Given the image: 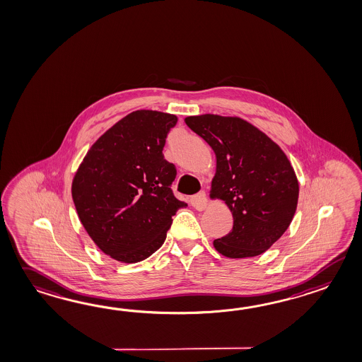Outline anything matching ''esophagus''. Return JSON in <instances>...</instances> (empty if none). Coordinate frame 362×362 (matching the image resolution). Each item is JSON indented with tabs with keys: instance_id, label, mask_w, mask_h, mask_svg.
<instances>
[{
	"instance_id": "1",
	"label": "esophagus",
	"mask_w": 362,
	"mask_h": 362,
	"mask_svg": "<svg viewBox=\"0 0 362 362\" xmlns=\"http://www.w3.org/2000/svg\"><path fill=\"white\" fill-rule=\"evenodd\" d=\"M191 204H192L193 208H196L197 210H204L208 206V197H206V193L204 191L194 194L192 199H191Z\"/></svg>"
}]
</instances>
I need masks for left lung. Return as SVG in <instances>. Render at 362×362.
Listing matches in <instances>:
<instances>
[{
	"mask_svg": "<svg viewBox=\"0 0 362 362\" xmlns=\"http://www.w3.org/2000/svg\"><path fill=\"white\" fill-rule=\"evenodd\" d=\"M185 122L216 153L210 199L225 201L233 213V230L213 241L214 248L228 258L262 255L286 233L298 208V177L286 153L239 117L202 114Z\"/></svg>",
	"mask_w": 362,
	"mask_h": 362,
	"instance_id": "obj_1",
	"label": "left lung"
}]
</instances>
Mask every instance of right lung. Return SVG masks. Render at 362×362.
Listing matches in <instances>:
<instances>
[{"mask_svg":"<svg viewBox=\"0 0 362 362\" xmlns=\"http://www.w3.org/2000/svg\"><path fill=\"white\" fill-rule=\"evenodd\" d=\"M177 117L136 110L104 132L89 148L71 185L81 225L112 259L135 264L166 239L179 208L170 188L177 169L162 149Z\"/></svg>","mask_w":362,"mask_h":362,"instance_id":"add662e5","label":"right lung"}]
</instances>
